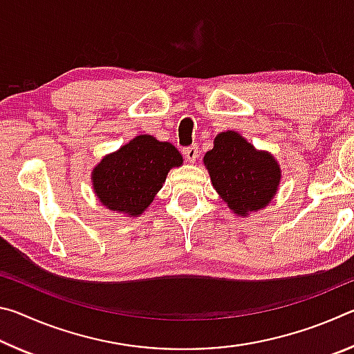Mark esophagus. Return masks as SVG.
I'll return each mask as SVG.
<instances>
[{"mask_svg": "<svg viewBox=\"0 0 354 354\" xmlns=\"http://www.w3.org/2000/svg\"><path fill=\"white\" fill-rule=\"evenodd\" d=\"M183 153L185 158H187L189 162H195L196 158H198V147L196 145H192V147H187L183 149Z\"/></svg>", "mask_w": 354, "mask_h": 354, "instance_id": "1", "label": "esophagus"}]
</instances>
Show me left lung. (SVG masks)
I'll return each mask as SVG.
<instances>
[{
    "mask_svg": "<svg viewBox=\"0 0 354 354\" xmlns=\"http://www.w3.org/2000/svg\"><path fill=\"white\" fill-rule=\"evenodd\" d=\"M203 162L214 189L241 217L266 209L279 189L281 167L274 156L254 148L236 131L215 136Z\"/></svg>",
    "mask_w": 354,
    "mask_h": 354,
    "instance_id": "left-lung-1",
    "label": "left lung"
}]
</instances>
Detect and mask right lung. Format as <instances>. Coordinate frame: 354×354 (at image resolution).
Segmentation results:
<instances>
[{
  "mask_svg": "<svg viewBox=\"0 0 354 354\" xmlns=\"http://www.w3.org/2000/svg\"><path fill=\"white\" fill-rule=\"evenodd\" d=\"M169 142L140 134L106 154L92 170V187L103 206L127 217H139L162 189L169 171L183 165Z\"/></svg>",
  "mask_w": 354,
  "mask_h": 354,
  "instance_id": "right-lung-1",
  "label": "right lung"
}]
</instances>
